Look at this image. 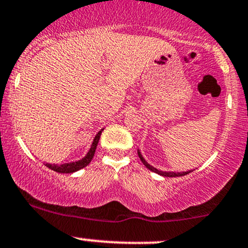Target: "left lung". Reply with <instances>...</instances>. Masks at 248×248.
<instances>
[{"label": "left lung", "instance_id": "obj_1", "mask_svg": "<svg viewBox=\"0 0 248 248\" xmlns=\"http://www.w3.org/2000/svg\"><path fill=\"white\" fill-rule=\"evenodd\" d=\"M138 155H139V157H140L141 161H142V164L145 165L146 167L148 168L149 170H152V172H154V173L159 174V175H162V176H168V178H175V176H184V175H186V174H188V173L192 172V170H188V172H180V173H175V172H162V170H156V168L153 167V166L149 165L148 162H147L146 160L143 159L142 154H141V152L139 151V149H138Z\"/></svg>", "mask_w": 248, "mask_h": 248}]
</instances>
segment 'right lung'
Instances as JSON below:
<instances>
[{"label": "right lung", "mask_w": 248, "mask_h": 248, "mask_svg": "<svg viewBox=\"0 0 248 248\" xmlns=\"http://www.w3.org/2000/svg\"><path fill=\"white\" fill-rule=\"evenodd\" d=\"M101 129L99 133H97L96 135H95L94 140H93V143H92L91 146V149L88 151V153L86 154V156L82 157L81 160H78V161H74V162H68V164H62V165H55V164H46L48 168H50L51 170H55V172L58 173H74L76 170H82V168L86 167V166H88L91 164L92 159L94 157V154H95V151H96V146L97 143H99V140H100V137H101V133H102Z\"/></svg>", "instance_id": "right-lung-1"}]
</instances>
